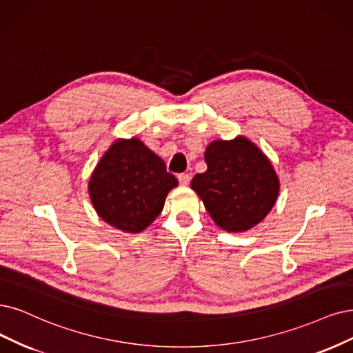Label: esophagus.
Wrapping results in <instances>:
<instances>
[{
	"label": "esophagus",
	"mask_w": 353,
	"mask_h": 353,
	"mask_svg": "<svg viewBox=\"0 0 353 353\" xmlns=\"http://www.w3.org/2000/svg\"><path fill=\"white\" fill-rule=\"evenodd\" d=\"M177 179H179V183H180L181 186H188V185H189V181H190V174H188V173H181V174H179V176H177Z\"/></svg>",
	"instance_id": "esophagus-1"
}]
</instances>
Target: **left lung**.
<instances>
[{"mask_svg": "<svg viewBox=\"0 0 353 353\" xmlns=\"http://www.w3.org/2000/svg\"><path fill=\"white\" fill-rule=\"evenodd\" d=\"M206 172L192 179L214 223L228 232L257 225L275 205L279 179L268 157L252 141H214L205 151Z\"/></svg>", "mask_w": 353, "mask_h": 353, "instance_id": "8db88e82", "label": "left lung"}]
</instances>
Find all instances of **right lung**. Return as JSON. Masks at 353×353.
Here are the masks:
<instances>
[{
	"label": "right lung",
	"instance_id": "obj_1",
	"mask_svg": "<svg viewBox=\"0 0 353 353\" xmlns=\"http://www.w3.org/2000/svg\"><path fill=\"white\" fill-rule=\"evenodd\" d=\"M179 185L164 161L138 138L117 139L97 163L88 193L99 216L123 232L145 230Z\"/></svg>",
	"mask_w": 353,
	"mask_h": 353
}]
</instances>
